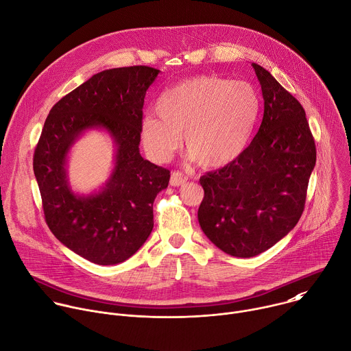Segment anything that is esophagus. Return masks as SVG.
<instances>
[{"mask_svg":"<svg viewBox=\"0 0 351 351\" xmlns=\"http://www.w3.org/2000/svg\"><path fill=\"white\" fill-rule=\"evenodd\" d=\"M187 180H189V178L184 173H182L179 171H175V172H172L169 182H171L172 186H183Z\"/></svg>","mask_w":351,"mask_h":351,"instance_id":"1","label":"esophagus"}]
</instances>
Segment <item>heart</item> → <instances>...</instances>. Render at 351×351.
<instances>
[{"mask_svg": "<svg viewBox=\"0 0 351 351\" xmlns=\"http://www.w3.org/2000/svg\"><path fill=\"white\" fill-rule=\"evenodd\" d=\"M156 112L143 119L141 138L152 160L164 162L179 146L204 168H220L247 149L261 112V97L247 81L199 75L167 89Z\"/></svg>", "mask_w": 351, "mask_h": 351, "instance_id": "b5f03b06", "label": "heart"}]
</instances>
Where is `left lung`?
Here are the masks:
<instances>
[{
	"mask_svg": "<svg viewBox=\"0 0 351 351\" xmlns=\"http://www.w3.org/2000/svg\"><path fill=\"white\" fill-rule=\"evenodd\" d=\"M252 67L265 100L261 128L239 158L199 178V226L219 250L236 258L267 251L296 226L315 167L302 104L266 69Z\"/></svg>",
	"mask_w": 351,
	"mask_h": 351,
	"instance_id": "8db88e82",
	"label": "left lung"
}]
</instances>
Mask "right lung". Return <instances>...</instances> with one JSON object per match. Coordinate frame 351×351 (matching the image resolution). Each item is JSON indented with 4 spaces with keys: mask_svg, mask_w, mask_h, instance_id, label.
I'll list each match as a JSON object with an SVG mask.
<instances>
[{
    "mask_svg": "<svg viewBox=\"0 0 351 351\" xmlns=\"http://www.w3.org/2000/svg\"><path fill=\"white\" fill-rule=\"evenodd\" d=\"M158 73L132 66L92 75L51 108L36 147L33 168L47 224L64 247L92 263L119 265L136 254L154 226L153 202L168 187L169 171L139 152L145 96ZM92 129L113 139L114 167L99 191L78 195L68 182V154Z\"/></svg>",
    "mask_w": 351,
    "mask_h": 351,
    "instance_id": "add662e5",
    "label": "right lung"
}]
</instances>
